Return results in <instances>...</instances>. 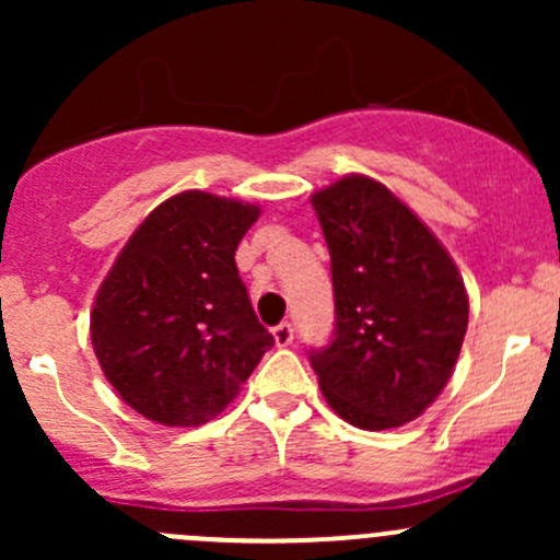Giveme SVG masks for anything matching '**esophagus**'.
<instances>
[{
	"label": "esophagus",
	"instance_id": "1",
	"mask_svg": "<svg viewBox=\"0 0 560 560\" xmlns=\"http://www.w3.org/2000/svg\"><path fill=\"white\" fill-rule=\"evenodd\" d=\"M292 338H295V330H292L290 322H279V325L273 327V341H276V347H290Z\"/></svg>",
	"mask_w": 560,
	"mask_h": 560
}]
</instances>
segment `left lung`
<instances>
[{"label":"left lung","instance_id":"obj_1","mask_svg":"<svg viewBox=\"0 0 560 560\" xmlns=\"http://www.w3.org/2000/svg\"><path fill=\"white\" fill-rule=\"evenodd\" d=\"M312 206L330 248L336 325L308 349L327 404L349 425L398 428L453 376L468 298L436 235L380 180L343 175Z\"/></svg>","mask_w":560,"mask_h":560}]
</instances>
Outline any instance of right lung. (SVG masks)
Instances as JSON below:
<instances>
[{
	"instance_id": "right-lung-1",
	"label": "right lung",
	"mask_w": 560,
	"mask_h": 560,
	"mask_svg": "<svg viewBox=\"0 0 560 560\" xmlns=\"http://www.w3.org/2000/svg\"><path fill=\"white\" fill-rule=\"evenodd\" d=\"M259 208L180 191L145 217L105 276L92 343L124 404L160 425L213 420L273 347L235 248Z\"/></svg>"
}]
</instances>
